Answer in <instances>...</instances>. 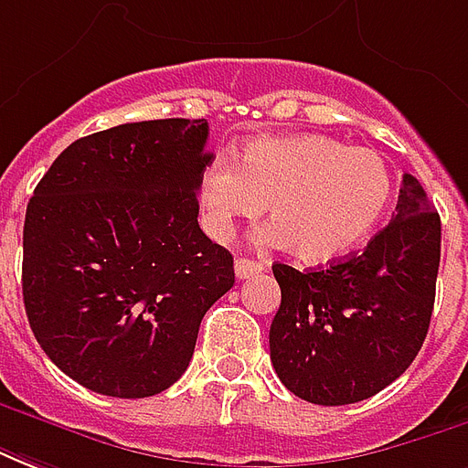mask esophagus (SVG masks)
Instances as JSON below:
<instances>
[{
  "label": "esophagus",
  "instance_id": "esophagus-1",
  "mask_svg": "<svg viewBox=\"0 0 468 468\" xmlns=\"http://www.w3.org/2000/svg\"><path fill=\"white\" fill-rule=\"evenodd\" d=\"M264 270L260 261H251V260H237L234 261V271H237V280H250L254 274H260Z\"/></svg>",
  "mask_w": 468,
  "mask_h": 468
}]
</instances>
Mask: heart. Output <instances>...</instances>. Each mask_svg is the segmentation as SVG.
<instances>
[{"mask_svg":"<svg viewBox=\"0 0 468 468\" xmlns=\"http://www.w3.org/2000/svg\"><path fill=\"white\" fill-rule=\"evenodd\" d=\"M393 197V171L373 148L320 133L264 135L241 145L237 164L217 158L201 171L198 201L208 234L229 239L239 221L271 224L261 241L290 247L304 264L346 257L376 229Z\"/></svg>","mask_w":468,"mask_h":468,"instance_id":"heart-1","label":"heart"}]
</instances>
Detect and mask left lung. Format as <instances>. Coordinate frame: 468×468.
Listing matches in <instances>:
<instances>
[{"instance_id": "obj_1", "label": "left lung", "mask_w": 468, "mask_h": 468, "mask_svg": "<svg viewBox=\"0 0 468 468\" xmlns=\"http://www.w3.org/2000/svg\"><path fill=\"white\" fill-rule=\"evenodd\" d=\"M439 261L441 218L406 174L390 224L360 254L310 271L274 264L282 303L270 356L284 388L347 406L403 376L429 333Z\"/></svg>"}]
</instances>
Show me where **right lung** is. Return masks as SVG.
Listing matches in <instances>:
<instances>
[{
	"mask_svg": "<svg viewBox=\"0 0 468 468\" xmlns=\"http://www.w3.org/2000/svg\"><path fill=\"white\" fill-rule=\"evenodd\" d=\"M204 118L115 125L69 144L27 204L22 294L32 333L88 390L148 399L191 363L234 257L198 227L214 155Z\"/></svg>",
	"mask_w": 468,
	"mask_h": 468,
	"instance_id": "add662e5",
	"label": "right lung"
}]
</instances>
